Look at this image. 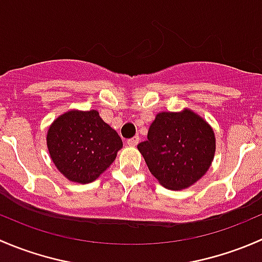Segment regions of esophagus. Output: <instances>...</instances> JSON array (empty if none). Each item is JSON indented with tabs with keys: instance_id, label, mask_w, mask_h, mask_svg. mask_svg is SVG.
<instances>
[{
	"instance_id": "obj_1",
	"label": "esophagus",
	"mask_w": 262,
	"mask_h": 262,
	"mask_svg": "<svg viewBox=\"0 0 262 262\" xmlns=\"http://www.w3.org/2000/svg\"><path fill=\"white\" fill-rule=\"evenodd\" d=\"M126 143H128V146H130V147H136L137 144L139 143V137L136 136V137H133V138L128 139V142H126Z\"/></svg>"
}]
</instances>
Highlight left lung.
<instances>
[{"label":"left lung","mask_w":262,"mask_h":262,"mask_svg":"<svg viewBox=\"0 0 262 262\" xmlns=\"http://www.w3.org/2000/svg\"><path fill=\"white\" fill-rule=\"evenodd\" d=\"M147 138L138 144V150L150 173L166 189H187L212 166L214 130L203 116L189 107L178 113H158Z\"/></svg>","instance_id":"obj_1"}]
</instances>
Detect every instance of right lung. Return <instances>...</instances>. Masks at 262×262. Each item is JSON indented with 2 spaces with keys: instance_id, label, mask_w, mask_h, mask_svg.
I'll use <instances>...</instances> for the list:
<instances>
[{
  "instance_id": "obj_1",
  "label": "right lung",
  "mask_w": 262,
  "mask_h": 262,
  "mask_svg": "<svg viewBox=\"0 0 262 262\" xmlns=\"http://www.w3.org/2000/svg\"><path fill=\"white\" fill-rule=\"evenodd\" d=\"M47 147L53 163L66 179L89 184L114 162L123 141L97 110L73 109L50 124Z\"/></svg>"
}]
</instances>
